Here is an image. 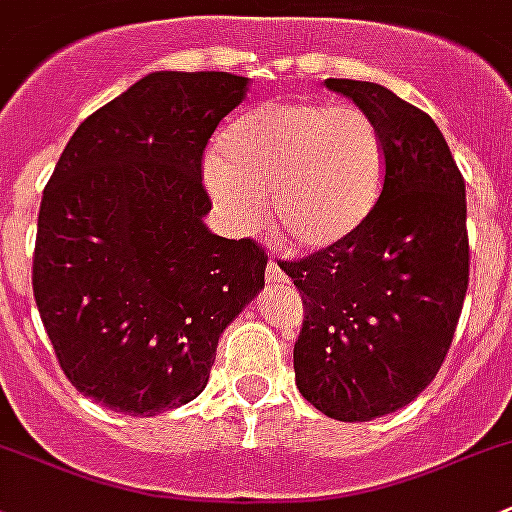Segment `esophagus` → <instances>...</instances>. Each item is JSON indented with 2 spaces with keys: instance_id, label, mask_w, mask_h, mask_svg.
I'll return each instance as SVG.
<instances>
[{
  "instance_id": "obj_1",
  "label": "esophagus",
  "mask_w": 512,
  "mask_h": 512,
  "mask_svg": "<svg viewBox=\"0 0 512 512\" xmlns=\"http://www.w3.org/2000/svg\"><path fill=\"white\" fill-rule=\"evenodd\" d=\"M287 274L279 270V265L274 260L267 262V284H287Z\"/></svg>"
}]
</instances>
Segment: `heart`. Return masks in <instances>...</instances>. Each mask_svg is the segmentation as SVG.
<instances>
[{"mask_svg":"<svg viewBox=\"0 0 512 512\" xmlns=\"http://www.w3.org/2000/svg\"><path fill=\"white\" fill-rule=\"evenodd\" d=\"M390 149L380 122L360 105L270 102L235 117L208 159L218 208L255 225L272 193L274 225L301 252L343 245L368 225L383 198Z\"/></svg>","mask_w":512,"mask_h":512,"instance_id":"heart-1","label":"heart"}]
</instances>
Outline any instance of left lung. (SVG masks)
Here are the masks:
<instances>
[{
    "label": "left lung",
    "instance_id": "1",
    "mask_svg": "<svg viewBox=\"0 0 512 512\" xmlns=\"http://www.w3.org/2000/svg\"><path fill=\"white\" fill-rule=\"evenodd\" d=\"M383 127L390 169L355 238L282 262L304 301L297 387L326 417L370 422L439 373L469 289L466 186L432 117L378 83L328 78Z\"/></svg>",
    "mask_w": 512,
    "mask_h": 512
}]
</instances>
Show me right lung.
Segmentation results:
<instances>
[{
	"label": "right lung",
	"instance_id": "1",
	"mask_svg": "<svg viewBox=\"0 0 512 512\" xmlns=\"http://www.w3.org/2000/svg\"><path fill=\"white\" fill-rule=\"evenodd\" d=\"M247 78L149 73L88 117L43 188L34 297L58 365L132 417L203 392L223 328L265 287L267 255L203 225V152Z\"/></svg>",
	"mask_w": 512,
	"mask_h": 512
}]
</instances>
